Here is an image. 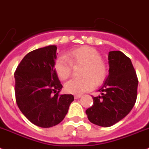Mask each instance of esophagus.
<instances>
[{"instance_id": "obj_1", "label": "esophagus", "mask_w": 149, "mask_h": 149, "mask_svg": "<svg viewBox=\"0 0 149 149\" xmlns=\"http://www.w3.org/2000/svg\"><path fill=\"white\" fill-rule=\"evenodd\" d=\"M75 99H79L81 97V95H75Z\"/></svg>"}]
</instances>
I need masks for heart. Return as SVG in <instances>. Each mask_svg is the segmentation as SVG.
<instances>
[{
    "label": "heart",
    "instance_id": "b5f03b06",
    "mask_svg": "<svg viewBox=\"0 0 149 149\" xmlns=\"http://www.w3.org/2000/svg\"><path fill=\"white\" fill-rule=\"evenodd\" d=\"M68 58L61 56L56 58L54 70L56 74L62 81L70 76L73 66L82 65L84 69L81 79H72L65 84V91L69 93L80 95L100 86L108 77V70L106 64L102 61V56L94 48L81 47L70 50L67 54Z\"/></svg>",
    "mask_w": 149,
    "mask_h": 149
}]
</instances>
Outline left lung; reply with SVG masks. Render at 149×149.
Segmentation results:
<instances>
[{
    "label": "left lung",
    "instance_id": "8db88e82",
    "mask_svg": "<svg viewBox=\"0 0 149 149\" xmlns=\"http://www.w3.org/2000/svg\"><path fill=\"white\" fill-rule=\"evenodd\" d=\"M109 75L93 96V105L86 110L95 125L110 127L123 119L133 108L137 96L138 79L131 59L121 51L108 53Z\"/></svg>",
    "mask_w": 149,
    "mask_h": 149
}]
</instances>
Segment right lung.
<instances>
[{
	"label": "right lung",
	"instance_id": "1",
	"mask_svg": "<svg viewBox=\"0 0 149 149\" xmlns=\"http://www.w3.org/2000/svg\"><path fill=\"white\" fill-rule=\"evenodd\" d=\"M57 47L49 45L29 52L15 72V93L20 111L41 128L61 123L74 100L72 94L60 95L62 88L54 70Z\"/></svg>",
	"mask_w": 149,
	"mask_h": 149
}]
</instances>
